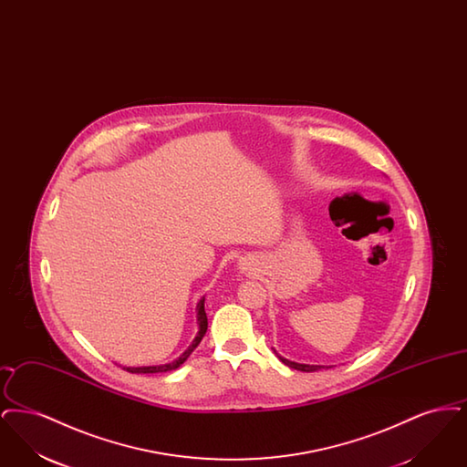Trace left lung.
Wrapping results in <instances>:
<instances>
[{"mask_svg": "<svg viewBox=\"0 0 467 467\" xmlns=\"http://www.w3.org/2000/svg\"><path fill=\"white\" fill-rule=\"evenodd\" d=\"M280 360H282L285 366L292 368V369H297V371H306V373H313V371H318V369L326 368V366H313V364H311V366L310 364H297V362H292V360H287V358H284V357H280ZM329 368H331V366H329Z\"/></svg>", "mask_w": 467, "mask_h": 467, "instance_id": "8db88e82", "label": "left lung"}]
</instances>
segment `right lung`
Masks as SVG:
<instances>
[{"label":"right lung","mask_w":467,"mask_h":467,"mask_svg":"<svg viewBox=\"0 0 467 467\" xmlns=\"http://www.w3.org/2000/svg\"><path fill=\"white\" fill-rule=\"evenodd\" d=\"M196 317H198V326H200L198 336L194 337L192 345L173 362L162 364V366H143V368H124V369L130 371V373H166V371H173V369L180 368L187 360V357L191 356L194 352V348L200 345L202 336L206 334V329H208V318H206V311H204V297H201L200 303L196 306Z\"/></svg>","instance_id":"add662e5"}]
</instances>
